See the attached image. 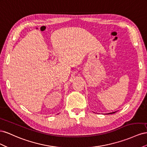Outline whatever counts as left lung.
Wrapping results in <instances>:
<instances>
[{
    "label": "left lung",
    "instance_id": "1",
    "mask_svg": "<svg viewBox=\"0 0 147 147\" xmlns=\"http://www.w3.org/2000/svg\"><path fill=\"white\" fill-rule=\"evenodd\" d=\"M116 111H115V112H112V113H108L107 115H110V114H113V113H116Z\"/></svg>",
    "mask_w": 147,
    "mask_h": 147
}]
</instances>
